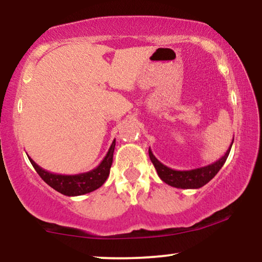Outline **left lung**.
Wrapping results in <instances>:
<instances>
[{
  "label": "left lung",
  "instance_id": "8db88e82",
  "mask_svg": "<svg viewBox=\"0 0 262 262\" xmlns=\"http://www.w3.org/2000/svg\"><path fill=\"white\" fill-rule=\"evenodd\" d=\"M233 142V141H232ZM231 145L228 148V151L225 152V155L215 160L214 163L208 164L206 166L196 167V169L191 170H175L171 167L164 165L163 163H160L158 159L156 158L153 155L151 148H148V155L149 159L155 165L157 173L160 177V180L163 182H165L169 186L181 188V189H198V188L204 187L205 184L210 182L213 177L217 175L219 170L222 169V166L224 165V163L228 159L230 149H231Z\"/></svg>",
  "mask_w": 262,
  "mask_h": 262
}]
</instances>
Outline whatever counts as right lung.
Listing matches in <instances>:
<instances>
[{
  "label": "right lung",
  "mask_w": 262,
  "mask_h": 262,
  "mask_svg": "<svg viewBox=\"0 0 262 262\" xmlns=\"http://www.w3.org/2000/svg\"><path fill=\"white\" fill-rule=\"evenodd\" d=\"M116 140L113 141L106 156L100 162V164L93 170L87 172L78 173V175H61V173H54L47 171L40 167L33 159H30L34 170L45 183H48L51 188L57 190L58 193L67 195V196H78L91 191L98 189L105 182L110 173V167L113 164V156Z\"/></svg>",
  "instance_id": "right-lung-1"
}]
</instances>
